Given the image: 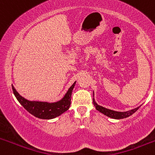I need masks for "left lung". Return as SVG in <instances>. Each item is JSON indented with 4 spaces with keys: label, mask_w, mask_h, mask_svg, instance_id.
Instances as JSON below:
<instances>
[{
    "label": "left lung",
    "mask_w": 155,
    "mask_h": 155,
    "mask_svg": "<svg viewBox=\"0 0 155 155\" xmlns=\"http://www.w3.org/2000/svg\"><path fill=\"white\" fill-rule=\"evenodd\" d=\"M93 97H94V93H93ZM93 104L95 106V109L98 111H99L100 113H103L105 116H109L110 118L113 119H116V120H120V119H124L127 118V117H129L130 116L134 114L140 107L136 108V109H134L132 110L127 111V112H116V111L111 110V109H106V108H104L101 105H98V104L95 102L94 99L93 98Z\"/></svg>",
    "instance_id": "left-lung-1"
}]
</instances>
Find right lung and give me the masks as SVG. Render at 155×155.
<instances>
[{
  "mask_svg": "<svg viewBox=\"0 0 155 155\" xmlns=\"http://www.w3.org/2000/svg\"><path fill=\"white\" fill-rule=\"evenodd\" d=\"M75 83L76 82H74L71 86L64 98L56 102L29 101L21 96L13 85H12V90L19 103L21 104L28 113L33 115L37 118L42 119V120H51V119L61 116L62 113L68 110L71 105V94L74 87Z\"/></svg>",
  "mask_w": 155,
  "mask_h": 155,
  "instance_id": "obj_1",
  "label": "right lung"
}]
</instances>
